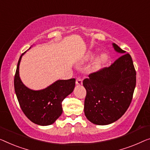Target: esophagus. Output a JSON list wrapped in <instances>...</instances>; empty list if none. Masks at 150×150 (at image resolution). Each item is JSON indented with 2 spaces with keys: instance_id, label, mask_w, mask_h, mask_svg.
Returning a JSON list of instances; mask_svg holds the SVG:
<instances>
[{
  "instance_id": "34e87169",
  "label": "esophagus",
  "mask_w": 150,
  "mask_h": 150,
  "mask_svg": "<svg viewBox=\"0 0 150 150\" xmlns=\"http://www.w3.org/2000/svg\"><path fill=\"white\" fill-rule=\"evenodd\" d=\"M75 83L77 85H82L83 80L81 79H80V78H77V79H76Z\"/></svg>"
}]
</instances>
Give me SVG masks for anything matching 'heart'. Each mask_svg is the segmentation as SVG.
<instances>
[{
    "label": "heart",
    "instance_id": "heart-1",
    "mask_svg": "<svg viewBox=\"0 0 150 150\" xmlns=\"http://www.w3.org/2000/svg\"><path fill=\"white\" fill-rule=\"evenodd\" d=\"M106 59V57H105L104 55H103V56H101V57H100L99 59H98V63H100V62H102V61H104V60Z\"/></svg>",
    "mask_w": 150,
    "mask_h": 150
}]
</instances>
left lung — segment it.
<instances>
[{
    "instance_id": "obj_1",
    "label": "left lung",
    "mask_w": 150,
    "mask_h": 150,
    "mask_svg": "<svg viewBox=\"0 0 150 150\" xmlns=\"http://www.w3.org/2000/svg\"><path fill=\"white\" fill-rule=\"evenodd\" d=\"M113 46L123 54L110 67L90 73L83 81L86 89L85 115L96 125H108L119 119L130 106L136 86L131 55L116 44Z\"/></svg>"
}]
</instances>
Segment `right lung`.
<instances>
[{"instance_id": "obj_1", "label": "right lung", "mask_w": 150, "mask_h": 150, "mask_svg": "<svg viewBox=\"0 0 150 150\" xmlns=\"http://www.w3.org/2000/svg\"><path fill=\"white\" fill-rule=\"evenodd\" d=\"M18 61L14 77V88L18 102L25 115L33 123L46 126L54 123L62 112V102L72 92L75 79L59 80L42 90L35 91L27 88L19 75Z\"/></svg>"}]
</instances>
